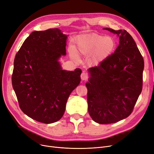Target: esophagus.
Wrapping results in <instances>:
<instances>
[{
    "instance_id": "1",
    "label": "esophagus",
    "mask_w": 154,
    "mask_h": 154,
    "mask_svg": "<svg viewBox=\"0 0 154 154\" xmlns=\"http://www.w3.org/2000/svg\"><path fill=\"white\" fill-rule=\"evenodd\" d=\"M80 77H81V79L82 80H86L88 79V75L86 74L85 72H82L81 75H80Z\"/></svg>"
}]
</instances>
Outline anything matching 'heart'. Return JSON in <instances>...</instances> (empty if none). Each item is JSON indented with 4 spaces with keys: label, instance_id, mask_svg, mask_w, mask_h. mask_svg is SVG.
Listing matches in <instances>:
<instances>
[{
    "label": "heart",
    "instance_id": "b5f03b06",
    "mask_svg": "<svg viewBox=\"0 0 154 154\" xmlns=\"http://www.w3.org/2000/svg\"><path fill=\"white\" fill-rule=\"evenodd\" d=\"M115 41L112 37L97 34L86 35L77 42L78 52L83 55L92 54L90 61L93 65L98 64L111 54L115 47ZM70 54L76 56L77 53L73 47L70 48Z\"/></svg>",
    "mask_w": 154,
    "mask_h": 154
}]
</instances>
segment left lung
<instances>
[{"label": "left lung", "mask_w": 154, "mask_h": 154, "mask_svg": "<svg viewBox=\"0 0 154 154\" xmlns=\"http://www.w3.org/2000/svg\"><path fill=\"white\" fill-rule=\"evenodd\" d=\"M119 36L114 53L88 69V111L95 122L116 123L131 114L142 90L144 61L125 30L103 29Z\"/></svg>", "instance_id": "8db88e82"}]
</instances>
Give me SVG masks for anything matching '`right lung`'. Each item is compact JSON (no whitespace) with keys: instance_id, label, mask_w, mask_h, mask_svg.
Wrapping results in <instances>:
<instances>
[{"instance_id":"add662e5","label":"right lung","mask_w":154,"mask_h":154,"mask_svg":"<svg viewBox=\"0 0 154 154\" xmlns=\"http://www.w3.org/2000/svg\"><path fill=\"white\" fill-rule=\"evenodd\" d=\"M67 35L59 29L34 31L16 54L12 87L22 111L38 122L51 124L63 116L69 97L80 84L82 70H62Z\"/></svg>"}]
</instances>
